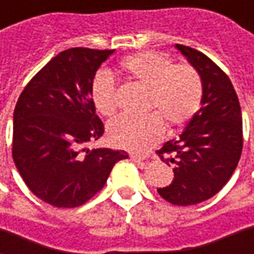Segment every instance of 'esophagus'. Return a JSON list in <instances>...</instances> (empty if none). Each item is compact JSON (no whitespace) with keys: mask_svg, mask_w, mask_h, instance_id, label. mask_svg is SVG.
Returning <instances> with one entry per match:
<instances>
[{"mask_svg":"<svg viewBox=\"0 0 254 254\" xmlns=\"http://www.w3.org/2000/svg\"><path fill=\"white\" fill-rule=\"evenodd\" d=\"M130 158H131L132 161H135V162L144 161V157H141V155H137V154H131V155H130Z\"/></svg>","mask_w":254,"mask_h":254,"instance_id":"obj_1","label":"esophagus"}]
</instances>
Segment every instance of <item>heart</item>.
<instances>
[{
  "label": "heart",
  "instance_id": "obj_1",
  "mask_svg": "<svg viewBox=\"0 0 254 254\" xmlns=\"http://www.w3.org/2000/svg\"><path fill=\"white\" fill-rule=\"evenodd\" d=\"M124 73L135 83L148 89L142 117L120 116L107 127L113 145L134 152H145L168 131L184 127L199 112L203 84L199 73L188 64H174L172 59L155 52H138L122 62ZM92 102L102 116L117 112V86L109 73L97 74L90 89Z\"/></svg>",
  "mask_w": 254,
  "mask_h": 254
}]
</instances>
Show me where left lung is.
<instances>
[{"mask_svg": "<svg viewBox=\"0 0 254 254\" xmlns=\"http://www.w3.org/2000/svg\"><path fill=\"white\" fill-rule=\"evenodd\" d=\"M199 73L202 107L177 140L157 154L174 167L172 184L158 193L172 205H196L216 195L235 172L243 148L242 112L233 84L218 64L199 51L175 45Z\"/></svg>", "mask_w": 254, "mask_h": 254, "instance_id": "obj_1", "label": "left lung"}]
</instances>
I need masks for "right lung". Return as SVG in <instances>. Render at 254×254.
Instances as JSON below:
<instances>
[{"label":"right lung","instance_id":"add662e5","mask_svg":"<svg viewBox=\"0 0 254 254\" xmlns=\"http://www.w3.org/2000/svg\"><path fill=\"white\" fill-rule=\"evenodd\" d=\"M113 51L66 49L25 86L14 110L12 158L35 196L56 208H76L102 190L126 151L87 150L104 126L90 89Z\"/></svg>","mask_w":254,"mask_h":254}]
</instances>
